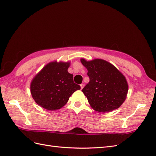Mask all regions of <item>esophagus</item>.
I'll use <instances>...</instances> for the list:
<instances>
[{"label": "esophagus", "mask_w": 156, "mask_h": 156, "mask_svg": "<svg viewBox=\"0 0 156 156\" xmlns=\"http://www.w3.org/2000/svg\"><path fill=\"white\" fill-rule=\"evenodd\" d=\"M80 89H81V90H82V89L84 88V84H80Z\"/></svg>", "instance_id": "34e87169"}]
</instances>
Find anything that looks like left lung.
Wrapping results in <instances>:
<instances>
[{"label": "left lung", "mask_w": 156, "mask_h": 156, "mask_svg": "<svg viewBox=\"0 0 156 156\" xmlns=\"http://www.w3.org/2000/svg\"><path fill=\"white\" fill-rule=\"evenodd\" d=\"M88 70L90 82L82 90L91 108L98 112L118 109L125 101L128 91L126 77L109 62L96 59H80Z\"/></svg>", "instance_id": "left-lung-1"}]
</instances>
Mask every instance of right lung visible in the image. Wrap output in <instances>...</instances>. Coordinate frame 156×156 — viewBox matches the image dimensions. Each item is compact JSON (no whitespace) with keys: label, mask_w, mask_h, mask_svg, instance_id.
Wrapping results in <instances>:
<instances>
[{"label":"right lung","mask_w":156,"mask_h":156,"mask_svg":"<svg viewBox=\"0 0 156 156\" xmlns=\"http://www.w3.org/2000/svg\"><path fill=\"white\" fill-rule=\"evenodd\" d=\"M70 63L56 61L49 63L33 78L30 93L34 101L41 107L50 111L61 108L70 97L80 86L73 82L68 73Z\"/></svg>","instance_id":"1"}]
</instances>
